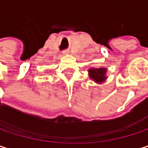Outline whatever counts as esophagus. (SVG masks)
<instances>
[{
	"instance_id": "1",
	"label": "esophagus",
	"mask_w": 148,
	"mask_h": 148,
	"mask_svg": "<svg viewBox=\"0 0 148 148\" xmlns=\"http://www.w3.org/2000/svg\"><path fill=\"white\" fill-rule=\"evenodd\" d=\"M68 53H69L68 51H63V53H62V54H63V55H67Z\"/></svg>"
}]
</instances>
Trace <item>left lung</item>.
Listing matches in <instances>:
<instances>
[{
    "label": "left lung",
    "instance_id": "obj_1",
    "mask_svg": "<svg viewBox=\"0 0 148 148\" xmlns=\"http://www.w3.org/2000/svg\"><path fill=\"white\" fill-rule=\"evenodd\" d=\"M89 77L97 83H101L106 79V69H90L88 70Z\"/></svg>",
    "mask_w": 148,
    "mask_h": 148
}]
</instances>
